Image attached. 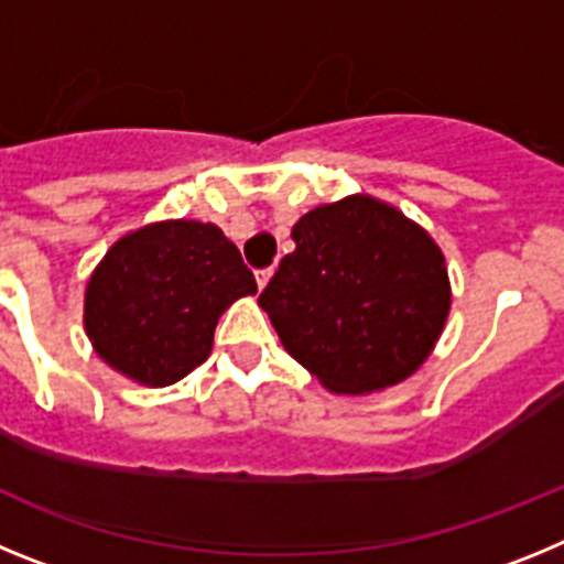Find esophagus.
Here are the masks:
<instances>
[{"mask_svg":"<svg viewBox=\"0 0 564 564\" xmlns=\"http://www.w3.org/2000/svg\"><path fill=\"white\" fill-rule=\"evenodd\" d=\"M271 273H273V268H265V271H257V285L265 288L268 279H271Z\"/></svg>","mask_w":564,"mask_h":564,"instance_id":"obj_1","label":"esophagus"}]
</instances>
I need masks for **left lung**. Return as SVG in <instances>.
<instances>
[{
    "instance_id": "left-lung-1",
    "label": "left lung",
    "mask_w": 564,
    "mask_h": 564,
    "mask_svg": "<svg viewBox=\"0 0 564 564\" xmlns=\"http://www.w3.org/2000/svg\"><path fill=\"white\" fill-rule=\"evenodd\" d=\"M291 237L296 251L259 296L285 350L344 395L410 378L452 305L435 239L367 194L313 208Z\"/></svg>"
}]
</instances>
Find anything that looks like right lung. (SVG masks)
Wrapping results in <instances>:
<instances>
[{
  "mask_svg": "<svg viewBox=\"0 0 564 564\" xmlns=\"http://www.w3.org/2000/svg\"><path fill=\"white\" fill-rule=\"evenodd\" d=\"M251 293L257 279L220 228L152 223L98 262L84 293V327L112 370L169 387L206 361L217 318Z\"/></svg>",
  "mask_w": 564,
  "mask_h": 564,
  "instance_id": "obj_1",
  "label": "right lung"
}]
</instances>
